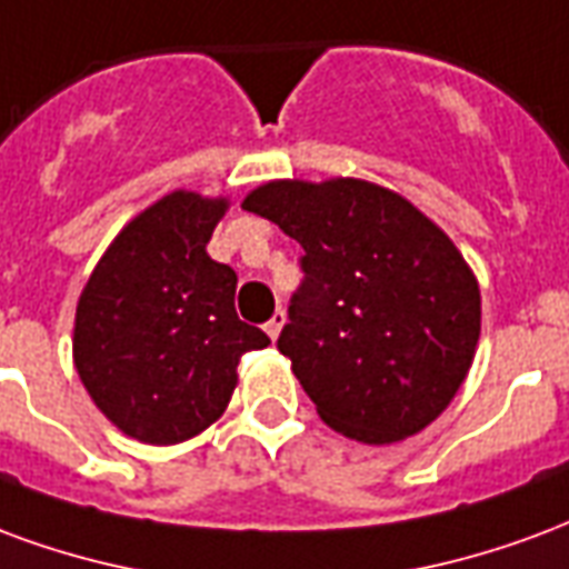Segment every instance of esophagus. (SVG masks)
<instances>
[{
    "label": "esophagus",
    "mask_w": 569,
    "mask_h": 569,
    "mask_svg": "<svg viewBox=\"0 0 569 569\" xmlns=\"http://www.w3.org/2000/svg\"><path fill=\"white\" fill-rule=\"evenodd\" d=\"M284 321H288V315H284V309H279V312H276V315H272V318H269L267 327H263V330H267V333H269V339H279V333H281V327H284Z\"/></svg>",
    "instance_id": "obj_1"
}]
</instances>
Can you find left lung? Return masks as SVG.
<instances>
[{
	"mask_svg": "<svg viewBox=\"0 0 569 569\" xmlns=\"http://www.w3.org/2000/svg\"><path fill=\"white\" fill-rule=\"evenodd\" d=\"M254 211L302 244L279 351L327 425L397 442L451 403L479 342L482 300L460 251L370 181H269Z\"/></svg>",
	"mask_w": 569,
	"mask_h": 569,
	"instance_id": "1",
	"label": "left lung"
}]
</instances>
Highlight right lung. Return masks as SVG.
Instances as JSON below:
<instances>
[{
    "instance_id": "obj_1",
    "label": "right lung",
    "mask_w": 569,
    "mask_h": 569,
    "mask_svg": "<svg viewBox=\"0 0 569 569\" xmlns=\"http://www.w3.org/2000/svg\"><path fill=\"white\" fill-rule=\"evenodd\" d=\"M227 199L176 190L130 221L87 281L74 367L127 437L172 446L218 421L248 351L269 346L236 315V272L206 254Z\"/></svg>"
}]
</instances>
